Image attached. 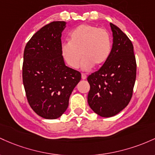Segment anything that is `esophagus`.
I'll return each mask as SVG.
<instances>
[{
	"label": "esophagus",
	"instance_id": "1",
	"mask_svg": "<svg viewBox=\"0 0 155 155\" xmlns=\"http://www.w3.org/2000/svg\"><path fill=\"white\" fill-rule=\"evenodd\" d=\"M81 78H82L83 80L86 79V75L85 74H81Z\"/></svg>",
	"mask_w": 155,
	"mask_h": 155
}]
</instances>
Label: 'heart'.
<instances>
[{
    "instance_id": "b5f03b06",
    "label": "heart",
    "mask_w": 155,
    "mask_h": 155,
    "mask_svg": "<svg viewBox=\"0 0 155 155\" xmlns=\"http://www.w3.org/2000/svg\"><path fill=\"white\" fill-rule=\"evenodd\" d=\"M69 37V41L61 45V53L72 68H78L81 55V69L84 71L90 70L94 64L100 67L109 58L112 41L110 34L105 29L82 24L73 29Z\"/></svg>"
}]
</instances>
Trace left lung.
I'll return each mask as SVG.
<instances>
[{
	"label": "left lung",
	"instance_id": "8db88e82",
	"mask_svg": "<svg viewBox=\"0 0 155 155\" xmlns=\"http://www.w3.org/2000/svg\"><path fill=\"white\" fill-rule=\"evenodd\" d=\"M110 25L113 46L109 58L87 78L90 85L88 103L102 117L115 116L127 107L136 78L133 43L119 28L112 23Z\"/></svg>",
	"mask_w": 155,
	"mask_h": 155
}]
</instances>
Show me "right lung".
Listing matches in <instances>:
<instances>
[{
	"label": "right lung",
	"mask_w": 155,
	"mask_h": 155,
	"mask_svg": "<svg viewBox=\"0 0 155 155\" xmlns=\"http://www.w3.org/2000/svg\"><path fill=\"white\" fill-rule=\"evenodd\" d=\"M66 22L54 21L41 28L24 50L22 81L28 102L36 114L55 119L65 112L81 74L67 67L61 53Z\"/></svg>",
	"instance_id": "right-lung-1"
}]
</instances>
